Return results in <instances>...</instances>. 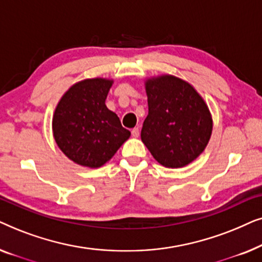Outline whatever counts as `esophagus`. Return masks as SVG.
Instances as JSON below:
<instances>
[{
	"label": "esophagus",
	"mask_w": 262,
	"mask_h": 262,
	"mask_svg": "<svg viewBox=\"0 0 262 262\" xmlns=\"http://www.w3.org/2000/svg\"><path fill=\"white\" fill-rule=\"evenodd\" d=\"M131 134H132V136H134V137L137 138L138 136H139V128H138V127H135V128H132Z\"/></svg>",
	"instance_id": "34e87169"
}]
</instances>
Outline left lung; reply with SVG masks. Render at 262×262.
Returning <instances> with one entry per match:
<instances>
[{
	"instance_id": "obj_1",
	"label": "left lung",
	"mask_w": 262,
	"mask_h": 262,
	"mask_svg": "<svg viewBox=\"0 0 262 262\" xmlns=\"http://www.w3.org/2000/svg\"><path fill=\"white\" fill-rule=\"evenodd\" d=\"M145 89L149 113L143 123L142 142L162 166H187L209 143V107L191 84L171 75L148 80Z\"/></svg>"
}]
</instances>
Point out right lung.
<instances>
[{"instance_id":"add662e5","label":"right lung","mask_w":262,"mask_h":262,"mask_svg":"<svg viewBox=\"0 0 262 262\" xmlns=\"http://www.w3.org/2000/svg\"><path fill=\"white\" fill-rule=\"evenodd\" d=\"M112 80L89 78L62 96L52 119L57 145L75 163L99 168L112 159L131 132L105 105Z\"/></svg>"}]
</instances>
